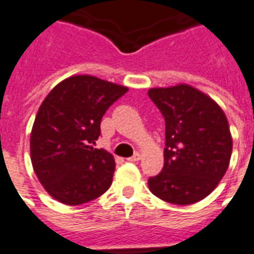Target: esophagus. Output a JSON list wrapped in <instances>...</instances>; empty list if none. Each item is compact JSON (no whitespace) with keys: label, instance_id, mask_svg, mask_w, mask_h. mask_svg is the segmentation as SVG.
Listing matches in <instances>:
<instances>
[{"label":"esophagus","instance_id":"1","mask_svg":"<svg viewBox=\"0 0 254 254\" xmlns=\"http://www.w3.org/2000/svg\"><path fill=\"white\" fill-rule=\"evenodd\" d=\"M140 158H141V155L138 154H134L133 155V156H130V158H127V162H138V160H140Z\"/></svg>","mask_w":254,"mask_h":254}]
</instances>
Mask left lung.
Masks as SVG:
<instances>
[{"label":"left lung","instance_id":"1","mask_svg":"<svg viewBox=\"0 0 254 254\" xmlns=\"http://www.w3.org/2000/svg\"><path fill=\"white\" fill-rule=\"evenodd\" d=\"M148 96L166 121L165 165L149 190L171 204L205 198L229 167L233 138L220 106L188 84L151 88Z\"/></svg>","mask_w":254,"mask_h":254}]
</instances>
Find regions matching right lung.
I'll return each mask as SVG.
<instances>
[{
    "mask_svg": "<svg viewBox=\"0 0 254 254\" xmlns=\"http://www.w3.org/2000/svg\"><path fill=\"white\" fill-rule=\"evenodd\" d=\"M127 92L124 85L77 74L58 83L42 102L31 130V162L57 201L78 205L110 188L114 158L94 145L106 110Z\"/></svg>",
    "mask_w": 254,
    "mask_h": 254,
    "instance_id": "1",
    "label": "right lung"
}]
</instances>
